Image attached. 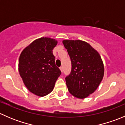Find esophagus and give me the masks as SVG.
I'll return each instance as SVG.
<instances>
[{"mask_svg": "<svg viewBox=\"0 0 125 125\" xmlns=\"http://www.w3.org/2000/svg\"><path fill=\"white\" fill-rule=\"evenodd\" d=\"M60 68V71H61V72H62H62H63V68L62 67H60V68Z\"/></svg>", "mask_w": 125, "mask_h": 125, "instance_id": "esophagus-1", "label": "esophagus"}]
</instances>
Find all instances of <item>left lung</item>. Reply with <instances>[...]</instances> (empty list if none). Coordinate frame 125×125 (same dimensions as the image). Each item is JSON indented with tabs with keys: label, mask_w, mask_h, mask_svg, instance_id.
<instances>
[{
	"label": "left lung",
	"mask_w": 125,
	"mask_h": 125,
	"mask_svg": "<svg viewBox=\"0 0 125 125\" xmlns=\"http://www.w3.org/2000/svg\"><path fill=\"white\" fill-rule=\"evenodd\" d=\"M72 64L66 83L71 94L78 99H85L93 94L104 75V65L97 51L88 43L80 40L62 41Z\"/></svg>",
	"instance_id": "8db88e82"
}]
</instances>
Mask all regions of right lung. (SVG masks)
Instances as JSON below:
<instances>
[{
    "mask_svg": "<svg viewBox=\"0 0 125 125\" xmlns=\"http://www.w3.org/2000/svg\"><path fill=\"white\" fill-rule=\"evenodd\" d=\"M57 40L43 37L23 49L19 59V72L31 93L43 97L52 91L61 71L55 65L52 50Z\"/></svg>",
    "mask_w": 125,
    "mask_h": 125,
    "instance_id": "add662e5",
    "label": "right lung"
}]
</instances>
